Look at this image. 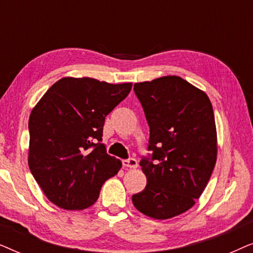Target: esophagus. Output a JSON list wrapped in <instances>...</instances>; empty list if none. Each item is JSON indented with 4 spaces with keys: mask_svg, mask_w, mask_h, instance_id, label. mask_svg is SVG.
<instances>
[{
    "mask_svg": "<svg viewBox=\"0 0 253 253\" xmlns=\"http://www.w3.org/2000/svg\"><path fill=\"white\" fill-rule=\"evenodd\" d=\"M122 164L124 167H126V168H137L138 167V162L136 159H127V160H123Z\"/></svg>",
    "mask_w": 253,
    "mask_h": 253,
    "instance_id": "34e87169",
    "label": "esophagus"
}]
</instances>
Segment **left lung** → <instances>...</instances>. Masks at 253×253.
I'll list each match as a JSON object with an SVG mask.
<instances>
[{
	"mask_svg": "<svg viewBox=\"0 0 253 253\" xmlns=\"http://www.w3.org/2000/svg\"><path fill=\"white\" fill-rule=\"evenodd\" d=\"M153 152L140 161L147 178L132 196L140 213L167 220L189 211L202 196L215 167L217 136L210 98L178 76L136 83ZM155 164H153V161Z\"/></svg>",
	"mask_w": 253,
	"mask_h": 253,
	"instance_id": "1",
	"label": "left lung"
}]
</instances>
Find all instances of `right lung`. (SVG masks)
Here are the masks:
<instances>
[{
    "label": "right lung",
    "instance_id": "add662e5",
    "mask_svg": "<svg viewBox=\"0 0 253 253\" xmlns=\"http://www.w3.org/2000/svg\"><path fill=\"white\" fill-rule=\"evenodd\" d=\"M132 83L64 77L51 85L31 112L29 167L49 202L82 211L99 198L107 179L122 167L106 153L105 117L124 100Z\"/></svg>",
    "mask_w": 253,
    "mask_h": 253
}]
</instances>
